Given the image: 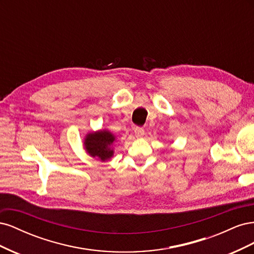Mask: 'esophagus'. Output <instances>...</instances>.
I'll use <instances>...</instances> for the list:
<instances>
[{"label":"esophagus","mask_w":254,"mask_h":254,"mask_svg":"<svg viewBox=\"0 0 254 254\" xmlns=\"http://www.w3.org/2000/svg\"><path fill=\"white\" fill-rule=\"evenodd\" d=\"M145 133V130L143 127H135L134 128V134L136 137H141Z\"/></svg>","instance_id":"1"}]
</instances>
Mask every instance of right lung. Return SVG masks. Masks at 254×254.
I'll return each mask as SVG.
<instances>
[{"instance_id": "right-lung-1", "label": "right lung", "mask_w": 254, "mask_h": 254, "mask_svg": "<svg viewBox=\"0 0 254 254\" xmlns=\"http://www.w3.org/2000/svg\"><path fill=\"white\" fill-rule=\"evenodd\" d=\"M113 142L114 135L111 132L104 130V131L88 134L86 141H84V146L92 157L106 161L109 160L113 155V150L111 149Z\"/></svg>"}]
</instances>
